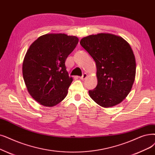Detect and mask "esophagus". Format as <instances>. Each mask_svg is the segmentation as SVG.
Returning a JSON list of instances; mask_svg holds the SVG:
<instances>
[{
    "instance_id": "1",
    "label": "esophagus",
    "mask_w": 155,
    "mask_h": 155,
    "mask_svg": "<svg viewBox=\"0 0 155 155\" xmlns=\"http://www.w3.org/2000/svg\"><path fill=\"white\" fill-rule=\"evenodd\" d=\"M87 76V75L86 73H84L83 75H82V77H79V78H80V80H84V79L86 78Z\"/></svg>"
}]
</instances>
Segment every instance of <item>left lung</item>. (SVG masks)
Returning a JSON list of instances; mask_svg holds the SVG:
<instances>
[{"instance_id": "8db88e82", "label": "left lung", "mask_w": 155, "mask_h": 155, "mask_svg": "<svg viewBox=\"0 0 155 155\" xmlns=\"http://www.w3.org/2000/svg\"><path fill=\"white\" fill-rule=\"evenodd\" d=\"M95 61L97 85L89 91L97 104L110 107L126 98L135 80L136 63L130 45L111 33L84 37L80 42Z\"/></svg>"}]
</instances>
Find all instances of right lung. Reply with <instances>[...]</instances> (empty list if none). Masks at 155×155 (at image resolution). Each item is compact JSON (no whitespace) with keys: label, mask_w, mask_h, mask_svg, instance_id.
<instances>
[{"label":"right lung","mask_w":155,"mask_h":155,"mask_svg":"<svg viewBox=\"0 0 155 155\" xmlns=\"http://www.w3.org/2000/svg\"><path fill=\"white\" fill-rule=\"evenodd\" d=\"M78 38L64 33H48L30 46L23 63V76L28 93L37 102L54 106L66 97L73 78L65 61Z\"/></svg>","instance_id":"1"}]
</instances>
